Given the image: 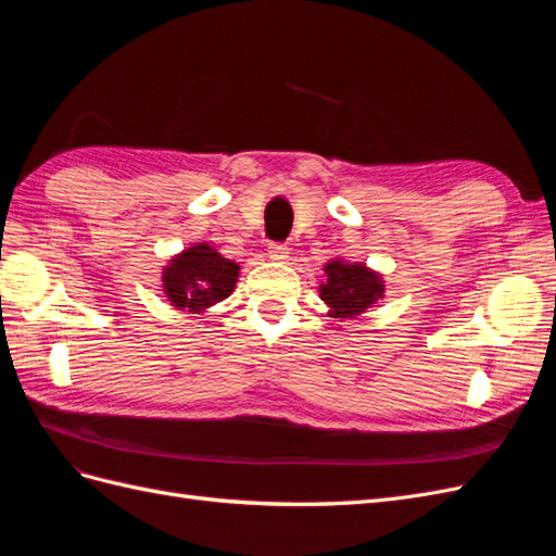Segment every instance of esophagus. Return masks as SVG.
Wrapping results in <instances>:
<instances>
[{
    "label": "esophagus",
    "mask_w": 556,
    "mask_h": 556,
    "mask_svg": "<svg viewBox=\"0 0 556 556\" xmlns=\"http://www.w3.org/2000/svg\"><path fill=\"white\" fill-rule=\"evenodd\" d=\"M288 255H290V248L285 245V243H271V245H268V257L276 260V262L288 260Z\"/></svg>",
    "instance_id": "esophagus-1"
}]
</instances>
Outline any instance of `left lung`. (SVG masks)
Segmentation results:
<instances>
[{
  "label": "left lung",
  "instance_id": "left-lung-1",
  "mask_svg": "<svg viewBox=\"0 0 556 556\" xmlns=\"http://www.w3.org/2000/svg\"><path fill=\"white\" fill-rule=\"evenodd\" d=\"M325 274L327 282L319 288V296L327 301L331 317H355L371 308L384 292L382 278L364 264L331 260Z\"/></svg>",
  "mask_w": 556,
  "mask_h": 556
}]
</instances>
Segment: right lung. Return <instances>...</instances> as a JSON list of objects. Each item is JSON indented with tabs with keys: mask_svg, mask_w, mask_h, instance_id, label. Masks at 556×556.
<instances>
[{
	"mask_svg": "<svg viewBox=\"0 0 556 556\" xmlns=\"http://www.w3.org/2000/svg\"><path fill=\"white\" fill-rule=\"evenodd\" d=\"M239 264L225 260L208 243L182 250L164 268V294L172 306L190 313H204L233 292Z\"/></svg>",
	"mask_w": 556,
	"mask_h": 556,
	"instance_id": "obj_1",
	"label": "right lung"
}]
</instances>
